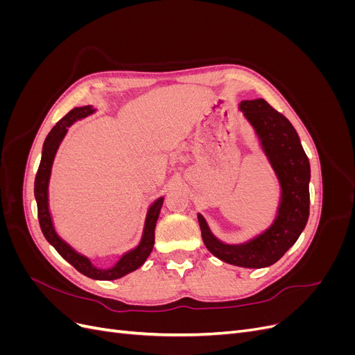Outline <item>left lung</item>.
I'll use <instances>...</instances> for the list:
<instances>
[{"mask_svg":"<svg viewBox=\"0 0 355 355\" xmlns=\"http://www.w3.org/2000/svg\"><path fill=\"white\" fill-rule=\"evenodd\" d=\"M240 108L254 127L282 184V202L277 219L259 237L240 245L220 243L210 232L201 214H198V223L204 244L218 259L243 268H265L283 257L308 222L309 159L292 123L266 101H244Z\"/></svg>","mask_w":355,"mask_h":355,"instance_id":"obj_1","label":"left lung"}]
</instances>
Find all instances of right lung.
<instances>
[{"mask_svg":"<svg viewBox=\"0 0 355 355\" xmlns=\"http://www.w3.org/2000/svg\"><path fill=\"white\" fill-rule=\"evenodd\" d=\"M93 112L92 106H81V108H73L69 111L62 120L58 121V124L51 128V132L47 135L44 146H42V155H41V163L35 176V185H34V194L37 200V209H38V220H40V228L44 234L46 240L55 247L58 253L63 257V259L68 261L75 270L78 272L84 274L85 277L93 278V280H116V278H121L125 274L137 270L139 266H142L144 262L148 259V256L151 254L154 241H155V223L159 216L161 206H163L164 198H158L151 207L148 210L146 220H145V230H144V237L141 244H139L135 250L125 253L120 261L116 262L115 266L108 268V270H99L92 265V262L85 256L78 254L73 249L65 243L62 241L58 234L53 228L51 218L49 213V179H50V171L53 159H55L58 148L62 142V139L65 137L68 127L72 125L75 121L80 120V118L87 116Z\"/></svg>","mask_w":355,"mask_h":355,"instance_id":"obj_1","label":"right lung"}]
</instances>
